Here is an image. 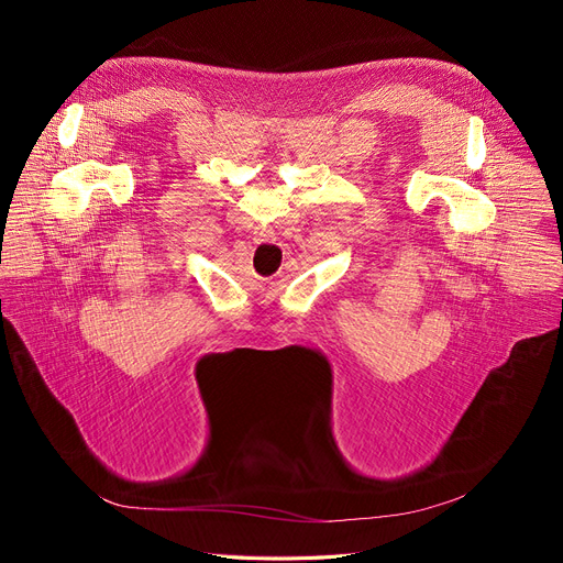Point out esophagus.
<instances>
[{
  "mask_svg": "<svg viewBox=\"0 0 563 563\" xmlns=\"http://www.w3.org/2000/svg\"><path fill=\"white\" fill-rule=\"evenodd\" d=\"M253 242L255 244H269V242H277V232L269 230V228H255L253 232Z\"/></svg>",
  "mask_w": 563,
  "mask_h": 563,
  "instance_id": "34e87169",
  "label": "esophagus"
}]
</instances>
